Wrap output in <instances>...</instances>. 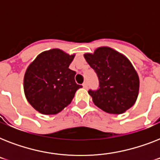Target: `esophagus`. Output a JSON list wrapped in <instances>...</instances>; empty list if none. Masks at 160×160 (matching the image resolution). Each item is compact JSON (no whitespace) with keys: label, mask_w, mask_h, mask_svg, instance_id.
<instances>
[{"label":"esophagus","mask_w":160,"mask_h":160,"mask_svg":"<svg viewBox=\"0 0 160 160\" xmlns=\"http://www.w3.org/2000/svg\"><path fill=\"white\" fill-rule=\"evenodd\" d=\"M83 88H85V89H87L88 88V84L86 82H85L83 84Z\"/></svg>","instance_id":"1"}]
</instances>
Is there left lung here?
Returning <instances> with one entry per match:
<instances>
[{"instance_id":"8db88e82","label":"left lung","mask_w":160,"mask_h":160,"mask_svg":"<svg viewBox=\"0 0 160 160\" xmlns=\"http://www.w3.org/2000/svg\"><path fill=\"white\" fill-rule=\"evenodd\" d=\"M84 57L100 83L97 90L88 91L94 104L113 114H123L131 108L139 95V78L128 58L107 46L85 54Z\"/></svg>"}]
</instances>
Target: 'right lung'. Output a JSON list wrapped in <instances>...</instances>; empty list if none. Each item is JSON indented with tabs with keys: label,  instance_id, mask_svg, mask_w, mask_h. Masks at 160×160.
I'll return each instance as SVG.
<instances>
[{
	"label": "right lung",
	"instance_id": "right-lung-1",
	"mask_svg": "<svg viewBox=\"0 0 160 160\" xmlns=\"http://www.w3.org/2000/svg\"><path fill=\"white\" fill-rule=\"evenodd\" d=\"M75 57L60 49L44 51L30 64L24 76L27 101L43 114H56L70 105L78 89L75 71L69 69Z\"/></svg>",
	"mask_w": 160,
	"mask_h": 160
}]
</instances>
